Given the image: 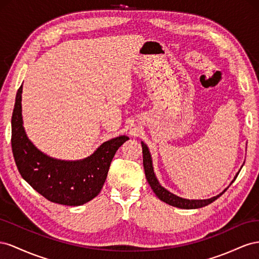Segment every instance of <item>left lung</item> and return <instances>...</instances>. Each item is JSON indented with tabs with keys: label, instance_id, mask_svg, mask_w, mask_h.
<instances>
[{
	"label": "left lung",
	"instance_id": "left-lung-1",
	"mask_svg": "<svg viewBox=\"0 0 259 259\" xmlns=\"http://www.w3.org/2000/svg\"><path fill=\"white\" fill-rule=\"evenodd\" d=\"M141 144H142V153H143V167H144L146 180L149 181V184L151 186L152 190L154 191V193L156 194V196L160 199V201L165 202L171 206H175V207H179V208H183V209H195V208L204 207V206L212 203L213 201H216L219 196L224 194V192L227 191L228 188L223 192V193H220L219 195L213 196L208 199H186V198H182V197H179V196L170 193V192L162 188L159 184V182L157 181L156 177H155L154 171H153L152 158H151V154L149 152V149H147V146L143 142ZM238 175H239V172H238ZM238 175L235 176L234 180L236 179Z\"/></svg>",
	"mask_w": 259,
	"mask_h": 259
}]
</instances>
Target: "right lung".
<instances>
[{
  "label": "right lung",
  "mask_w": 259,
  "mask_h": 259,
  "mask_svg": "<svg viewBox=\"0 0 259 259\" xmlns=\"http://www.w3.org/2000/svg\"><path fill=\"white\" fill-rule=\"evenodd\" d=\"M21 92L18 89L12 116V150L21 177L49 201L79 206L97 196L104 184L117 150L129 139L118 137L103 143L91 156L78 161L47 156L29 141L23 127Z\"/></svg>",
  "instance_id": "right-lung-1"
}]
</instances>
